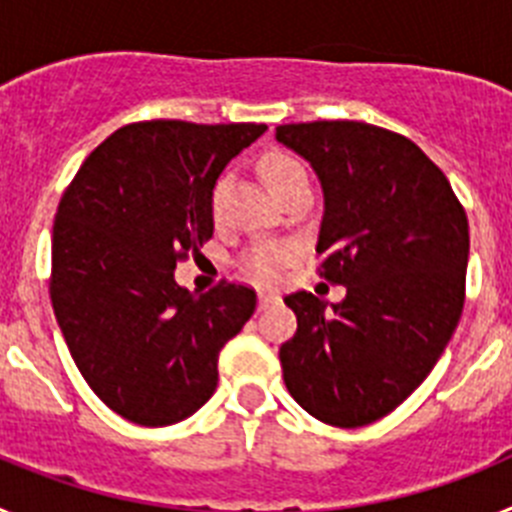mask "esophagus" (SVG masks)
Masks as SVG:
<instances>
[{
  "mask_svg": "<svg viewBox=\"0 0 512 512\" xmlns=\"http://www.w3.org/2000/svg\"><path fill=\"white\" fill-rule=\"evenodd\" d=\"M274 302H279L277 292H259V307H261V310H266V307L274 305Z\"/></svg>",
  "mask_w": 512,
  "mask_h": 512,
  "instance_id": "1",
  "label": "esophagus"
}]
</instances>
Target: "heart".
I'll return each mask as SVG.
<instances>
[{"mask_svg": "<svg viewBox=\"0 0 512 512\" xmlns=\"http://www.w3.org/2000/svg\"><path fill=\"white\" fill-rule=\"evenodd\" d=\"M259 169H261V176H264L266 187L277 194V197L284 192V189L295 187L297 182H307L305 166H302L295 156H289V153H282V151L266 153V156L261 158ZM220 192H223V182L215 187L212 200L217 202ZM287 259H289L287 246H274V243H269V246H259L248 253L246 269L251 271L253 277L261 279V282H271V279L279 277V271H282V266L287 264Z\"/></svg>", "mask_w": 512, "mask_h": 512, "instance_id": "heart-1", "label": "heart"}]
</instances>
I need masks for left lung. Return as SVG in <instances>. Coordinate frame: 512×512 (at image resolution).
<instances>
[{"instance_id": "8db88e82", "label": "left lung", "mask_w": 512, "mask_h": 512, "mask_svg": "<svg viewBox=\"0 0 512 512\" xmlns=\"http://www.w3.org/2000/svg\"><path fill=\"white\" fill-rule=\"evenodd\" d=\"M323 187L320 277L336 305L284 297L297 333L279 348L284 384L312 418L359 428L408 400L454 336L469 261L467 212L413 140L354 120L279 125Z\"/></svg>"}]
</instances>
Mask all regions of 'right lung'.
<instances>
[{"label": "right lung", "mask_w": 512, "mask_h": 512, "mask_svg": "<svg viewBox=\"0 0 512 512\" xmlns=\"http://www.w3.org/2000/svg\"><path fill=\"white\" fill-rule=\"evenodd\" d=\"M266 125L133 122L94 148L53 223L51 302L81 377L130 423L171 425L217 387V356L256 310V292L197 295L176 261L212 238V189Z\"/></svg>", "instance_id": "obj_1"}]
</instances>
